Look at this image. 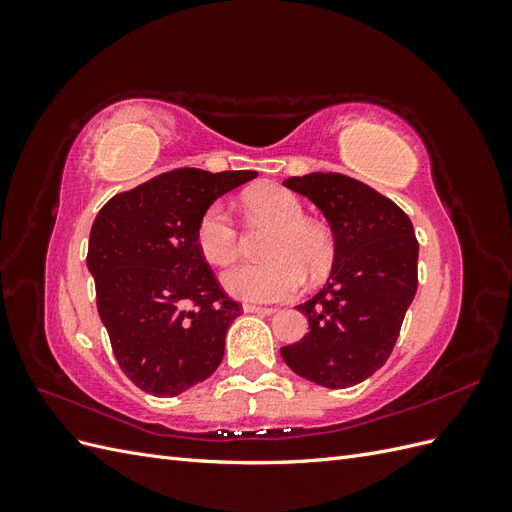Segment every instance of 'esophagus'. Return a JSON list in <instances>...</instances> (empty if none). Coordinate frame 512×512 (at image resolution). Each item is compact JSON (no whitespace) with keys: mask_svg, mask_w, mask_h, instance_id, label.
<instances>
[{"mask_svg":"<svg viewBox=\"0 0 512 512\" xmlns=\"http://www.w3.org/2000/svg\"><path fill=\"white\" fill-rule=\"evenodd\" d=\"M243 312L245 314H260V316H271L275 309L273 307H262V305H252V303H245L243 305Z\"/></svg>","mask_w":512,"mask_h":512,"instance_id":"34e87169","label":"esophagus"}]
</instances>
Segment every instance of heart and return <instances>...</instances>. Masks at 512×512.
Here are the masks:
<instances>
[{"mask_svg": "<svg viewBox=\"0 0 512 512\" xmlns=\"http://www.w3.org/2000/svg\"><path fill=\"white\" fill-rule=\"evenodd\" d=\"M243 207L254 220L275 226L265 262H245L224 273L228 294L247 303H273L297 294L312 275L327 271L333 241L320 224L305 220L301 200L277 183H262L243 194ZM194 241L211 265H230L239 256V230L222 203H211L196 222Z\"/></svg>", "mask_w": 512, "mask_h": 512, "instance_id": "obj_1", "label": "heart"}]
</instances>
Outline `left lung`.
<instances>
[{
	"instance_id": "8db88e82",
	"label": "left lung",
	"mask_w": 512,
	"mask_h": 512,
	"mask_svg": "<svg viewBox=\"0 0 512 512\" xmlns=\"http://www.w3.org/2000/svg\"><path fill=\"white\" fill-rule=\"evenodd\" d=\"M284 185L322 211L335 256L327 284L297 307L309 333L284 346L282 359L305 380L348 389L393 352L418 286L414 228L393 200L346 175L309 173Z\"/></svg>"
}]
</instances>
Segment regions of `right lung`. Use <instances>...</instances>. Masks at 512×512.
Instances as JSON below:
<instances>
[{
  "label": "right lung",
  "instance_id": "1",
  "mask_svg": "<svg viewBox=\"0 0 512 512\" xmlns=\"http://www.w3.org/2000/svg\"><path fill=\"white\" fill-rule=\"evenodd\" d=\"M256 170L177 168L113 196L89 232L87 269L115 359L138 389L175 397L207 380L241 305L200 256L196 222Z\"/></svg>",
  "mask_w": 512,
  "mask_h": 512
}]
</instances>
